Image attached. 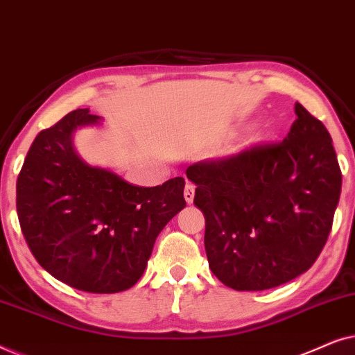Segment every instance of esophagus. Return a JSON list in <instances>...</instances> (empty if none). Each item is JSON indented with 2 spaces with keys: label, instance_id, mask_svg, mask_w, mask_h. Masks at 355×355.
Instances as JSON below:
<instances>
[{
  "label": "esophagus",
  "instance_id": "esophagus-1",
  "mask_svg": "<svg viewBox=\"0 0 355 355\" xmlns=\"http://www.w3.org/2000/svg\"><path fill=\"white\" fill-rule=\"evenodd\" d=\"M193 197H196V186L191 182H187L186 189H184V198H186L187 203H192Z\"/></svg>",
  "mask_w": 355,
  "mask_h": 355
}]
</instances>
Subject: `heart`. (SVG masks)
Returning a JSON list of instances; mask_svg holds the SVG:
<instances>
[{
  "instance_id": "1",
  "label": "heart",
  "mask_w": 355,
  "mask_h": 355,
  "mask_svg": "<svg viewBox=\"0 0 355 355\" xmlns=\"http://www.w3.org/2000/svg\"><path fill=\"white\" fill-rule=\"evenodd\" d=\"M252 139L257 140V130H252Z\"/></svg>"
}]
</instances>
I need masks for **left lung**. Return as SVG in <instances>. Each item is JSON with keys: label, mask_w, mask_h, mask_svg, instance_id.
<instances>
[{"label": "left lung", "mask_w": 355, "mask_h": 355, "mask_svg": "<svg viewBox=\"0 0 355 355\" xmlns=\"http://www.w3.org/2000/svg\"><path fill=\"white\" fill-rule=\"evenodd\" d=\"M279 144L187 168L205 216L213 275L236 291H263L307 271L331 231L343 176L322 121L295 103Z\"/></svg>", "instance_id": "obj_1"}]
</instances>
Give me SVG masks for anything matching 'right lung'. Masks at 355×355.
Returning a JSON list of instances; mask_svg holds the SVG:
<instances>
[{
  "label": "right lung",
  "instance_id": "right-lung-1",
  "mask_svg": "<svg viewBox=\"0 0 355 355\" xmlns=\"http://www.w3.org/2000/svg\"><path fill=\"white\" fill-rule=\"evenodd\" d=\"M100 121L76 110L37 135L17 178L16 205L28 249L48 273L85 293L113 294L144 275L158 234L186 207V181L140 187L85 163L74 134Z\"/></svg>",
  "mask_w": 355,
  "mask_h": 355
}]
</instances>
